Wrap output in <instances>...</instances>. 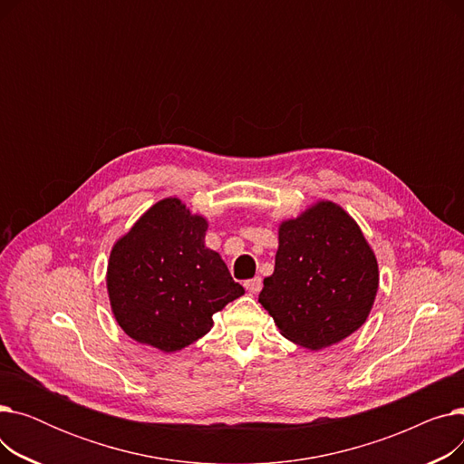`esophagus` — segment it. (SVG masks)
I'll return each mask as SVG.
<instances>
[{
	"label": "esophagus",
	"instance_id": "esophagus-1",
	"mask_svg": "<svg viewBox=\"0 0 464 464\" xmlns=\"http://www.w3.org/2000/svg\"><path fill=\"white\" fill-rule=\"evenodd\" d=\"M245 285H246V289L250 291L252 295H256V294H259L261 287H263V280H261V276H256V278H252V280H246Z\"/></svg>",
	"mask_w": 464,
	"mask_h": 464
}]
</instances>
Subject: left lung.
Wrapping results in <instances>:
<instances>
[{
  "instance_id": "left-lung-1",
  "label": "left lung",
  "mask_w": 464,
  "mask_h": 464,
  "mask_svg": "<svg viewBox=\"0 0 464 464\" xmlns=\"http://www.w3.org/2000/svg\"><path fill=\"white\" fill-rule=\"evenodd\" d=\"M378 263L353 219L324 201L280 226L275 273L259 303L282 334L322 350L357 331L372 308Z\"/></svg>"
}]
</instances>
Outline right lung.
<instances>
[{"mask_svg": "<svg viewBox=\"0 0 464 464\" xmlns=\"http://www.w3.org/2000/svg\"><path fill=\"white\" fill-rule=\"evenodd\" d=\"M207 222L179 199H163L120 238L109 261L114 318L133 340L177 352L212 327V314L245 294L205 246Z\"/></svg>", "mask_w": 464, "mask_h": 464, "instance_id": "right-lung-1", "label": "right lung"}]
</instances>
